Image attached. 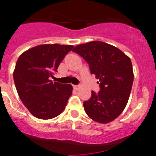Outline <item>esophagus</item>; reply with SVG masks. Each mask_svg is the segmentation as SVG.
Wrapping results in <instances>:
<instances>
[{"label":"esophagus","instance_id":"34e87169","mask_svg":"<svg viewBox=\"0 0 156 156\" xmlns=\"http://www.w3.org/2000/svg\"><path fill=\"white\" fill-rule=\"evenodd\" d=\"M73 89H76V90H78V89H79V86H78V85H73Z\"/></svg>","mask_w":156,"mask_h":156}]
</instances>
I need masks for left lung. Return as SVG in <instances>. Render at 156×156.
<instances>
[{
	"label": "left lung",
	"instance_id": "left-lung-1",
	"mask_svg": "<svg viewBox=\"0 0 156 156\" xmlns=\"http://www.w3.org/2000/svg\"><path fill=\"white\" fill-rule=\"evenodd\" d=\"M73 51L83 58L99 80V92L91 91V98L83 102L86 114L98 123L113 121L124 110L130 96L134 80L131 59L118 48L102 41L78 45Z\"/></svg>",
	"mask_w": 156,
	"mask_h": 156
}]
</instances>
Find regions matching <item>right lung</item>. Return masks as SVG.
I'll list each match as a JSON object with an SVG mask.
<instances>
[{
  "instance_id": "obj_1",
  "label": "right lung",
  "mask_w": 156,
  "mask_h": 156,
  "mask_svg": "<svg viewBox=\"0 0 156 156\" xmlns=\"http://www.w3.org/2000/svg\"><path fill=\"white\" fill-rule=\"evenodd\" d=\"M73 48L71 45H39L20 56L14 71L19 97L33 115L40 119L57 117L72 94L70 84L53 82L59 64Z\"/></svg>"
}]
</instances>
